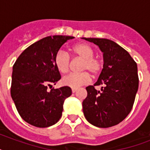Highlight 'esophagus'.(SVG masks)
<instances>
[{"label": "esophagus", "instance_id": "obj_1", "mask_svg": "<svg viewBox=\"0 0 150 150\" xmlns=\"http://www.w3.org/2000/svg\"><path fill=\"white\" fill-rule=\"evenodd\" d=\"M71 91H72L73 93H75V92L77 91V89H76V88H72V89H71Z\"/></svg>", "mask_w": 150, "mask_h": 150}]
</instances>
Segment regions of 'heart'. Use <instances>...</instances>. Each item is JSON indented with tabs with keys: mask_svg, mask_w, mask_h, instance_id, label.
Instances as JSON below:
<instances>
[{
	"mask_svg": "<svg viewBox=\"0 0 150 150\" xmlns=\"http://www.w3.org/2000/svg\"><path fill=\"white\" fill-rule=\"evenodd\" d=\"M71 51L75 56L82 59L80 73H71L62 79V84L71 88L88 84L91 81L89 73L96 76L100 73L103 68L102 61L99 57L94 56V50L88 43H79L72 47ZM54 62L57 70L61 73L68 72L70 68L71 57L67 52L61 50L57 51L54 57ZM88 71L87 72V71Z\"/></svg>",
	"mask_w": 150,
	"mask_h": 150,
	"instance_id": "b5f03b06",
	"label": "heart"
}]
</instances>
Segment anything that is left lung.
<instances>
[{
    "instance_id": "obj_1",
    "label": "left lung",
    "mask_w": 150,
    "mask_h": 150,
    "mask_svg": "<svg viewBox=\"0 0 150 150\" xmlns=\"http://www.w3.org/2000/svg\"><path fill=\"white\" fill-rule=\"evenodd\" d=\"M103 53V68L97 82L87 86L82 102L85 117L93 125L109 128L119 124L132 109L139 88L137 64L128 52L107 39L83 38ZM102 85L100 91L94 86Z\"/></svg>"
}]
</instances>
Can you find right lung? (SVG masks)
I'll return each instance as SVG.
<instances>
[{
	"label": "right lung",
	"mask_w": 150,
	"mask_h": 150,
	"mask_svg": "<svg viewBox=\"0 0 150 150\" xmlns=\"http://www.w3.org/2000/svg\"><path fill=\"white\" fill-rule=\"evenodd\" d=\"M68 36H50L27 47L13 65L11 95L20 116L27 123L47 128L60 120L63 104L71 95L70 87L51 89L61 79L54 57Z\"/></svg>",
	"instance_id": "1"
}]
</instances>
